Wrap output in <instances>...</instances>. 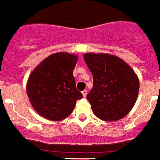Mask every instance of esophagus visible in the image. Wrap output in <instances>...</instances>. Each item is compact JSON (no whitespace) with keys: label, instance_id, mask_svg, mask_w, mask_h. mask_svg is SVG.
Returning a JSON list of instances; mask_svg holds the SVG:
<instances>
[{"label":"esophagus","instance_id":"obj_1","mask_svg":"<svg viewBox=\"0 0 160 160\" xmlns=\"http://www.w3.org/2000/svg\"><path fill=\"white\" fill-rule=\"evenodd\" d=\"M81 93H82V95H83L84 98H86V95H87V91H86V90H84L83 92H81Z\"/></svg>","mask_w":160,"mask_h":160}]
</instances>
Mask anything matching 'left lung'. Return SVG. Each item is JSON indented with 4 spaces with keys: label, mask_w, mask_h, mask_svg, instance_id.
<instances>
[{
    "label": "left lung",
    "mask_w": 160,
    "mask_h": 160,
    "mask_svg": "<svg viewBox=\"0 0 160 160\" xmlns=\"http://www.w3.org/2000/svg\"><path fill=\"white\" fill-rule=\"evenodd\" d=\"M84 59L93 76V87L86 98L94 114L104 121L126 116L140 87L135 71L123 59L108 53L88 52Z\"/></svg>",
    "instance_id": "left-lung-1"
}]
</instances>
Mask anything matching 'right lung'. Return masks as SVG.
Returning a JSON list of instances; mask_svg holds the SVG:
<instances>
[{"label": "right lung", "instance_id": "add662e5", "mask_svg": "<svg viewBox=\"0 0 160 160\" xmlns=\"http://www.w3.org/2000/svg\"><path fill=\"white\" fill-rule=\"evenodd\" d=\"M78 56L56 52L37 65L26 85V92L32 107L41 116L52 121L67 118L76 101L83 98L76 89L73 70Z\"/></svg>", "mask_w": 160, "mask_h": 160}]
</instances>
